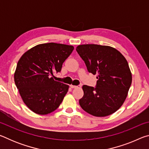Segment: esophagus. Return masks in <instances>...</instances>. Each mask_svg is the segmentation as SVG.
Wrapping results in <instances>:
<instances>
[{
    "label": "esophagus",
    "instance_id": "obj_1",
    "mask_svg": "<svg viewBox=\"0 0 149 149\" xmlns=\"http://www.w3.org/2000/svg\"><path fill=\"white\" fill-rule=\"evenodd\" d=\"M70 87H71V88H72V89H75V88H81V85H70Z\"/></svg>",
    "mask_w": 149,
    "mask_h": 149
}]
</instances>
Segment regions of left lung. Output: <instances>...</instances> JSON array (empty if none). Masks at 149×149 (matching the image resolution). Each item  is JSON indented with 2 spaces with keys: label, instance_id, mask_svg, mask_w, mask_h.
<instances>
[{
  "label": "left lung",
  "instance_id": "obj_1",
  "mask_svg": "<svg viewBox=\"0 0 149 149\" xmlns=\"http://www.w3.org/2000/svg\"><path fill=\"white\" fill-rule=\"evenodd\" d=\"M76 51L89 73L97 74L95 87L83 85L84 95L79 102L83 109L97 117L113 114L123 104L132 81L125 57L114 48L82 45Z\"/></svg>",
  "mask_w": 149,
  "mask_h": 149
}]
</instances>
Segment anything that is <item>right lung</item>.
<instances>
[{"instance_id": "add662e5", "label": "right lung", "mask_w": 149, "mask_h": 149, "mask_svg": "<svg viewBox=\"0 0 149 149\" xmlns=\"http://www.w3.org/2000/svg\"><path fill=\"white\" fill-rule=\"evenodd\" d=\"M74 49L71 45L49 42L33 47L20 58L15 84L24 103L33 112L49 114L61 104L69 86L55 81L54 74L60 72Z\"/></svg>"}]
</instances>
